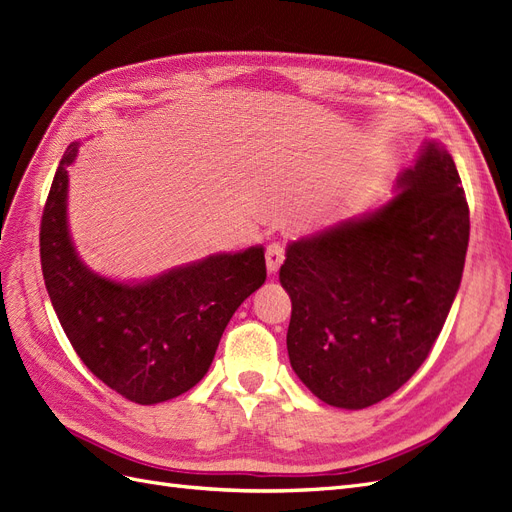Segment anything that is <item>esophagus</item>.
I'll list each match as a JSON object with an SVG mask.
<instances>
[{"label":"esophagus","instance_id":"obj_1","mask_svg":"<svg viewBox=\"0 0 512 512\" xmlns=\"http://www.w3.org/2000/svg\"><path fill=\"white\" fill-rule=\"evenodd\" d=\"M284 262V245L282 243H271L267 247V269L269 273H277Z\"/></svg>","mask_w":512,"mask_h":512}]
</instances>
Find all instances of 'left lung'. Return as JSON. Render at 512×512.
Wrapping results in <instances>:
<instances>
[{
  "label": "left lung",
  "instance_id": "left-lung-1",
  "mask_svg": "<svg viewBox=\"0 0 512 512\" xmlns=\"http://www.w3.org/2000/svg\"><path fill=\"white\" fill-rule=\"evenodd\" d=\"M395 192L382 207L286 247L290 365L335 408L363 410L404 386L461 284L470 209L451 153L425 141Z\"/></svg>",
  "mask_w": 512,
  "mask_h": 512
}]
</instances>
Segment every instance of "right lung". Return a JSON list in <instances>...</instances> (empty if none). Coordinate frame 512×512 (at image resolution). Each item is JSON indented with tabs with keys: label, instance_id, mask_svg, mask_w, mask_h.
<instances>
[{
	"label": "right lung",
	"instance_id": "obj_1",
	"mask_svg": "<svg viewBox=\"0 0 512 512\" xmlns=\"http://www.w3.org/2000/svg\"><path fill=\"white\" fill-rule=\"evenodd\" d=\"M79 147L66 149L44 205V284L91 374L134 404H160L203 380L232 314L267 280L265 247L213 254L143 282L91 271L68 228V168Z\"/></svg>",
	"mask_w": 512,
	"mask_h": 512
}]
</instances>
